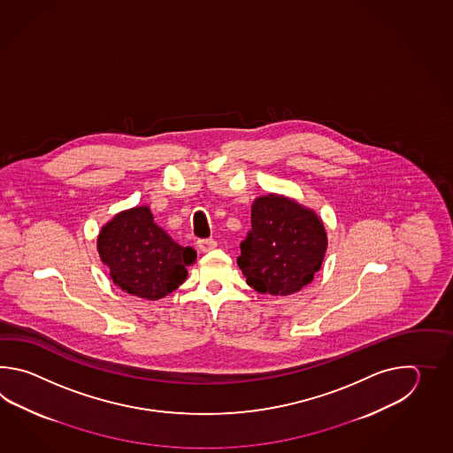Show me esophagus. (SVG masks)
<instances>
[{
    "mask_svg": "<svg viewBox=\"0 0 453 453\" xmlns=\"http://www.w3.org/2000/svg\"><path fill=\"white\" fill-rule=\"evenodd\" d=\"M197 248L203 252H209V250L217 248V241L215 240H199L197 241Z\"/></svg>",
    "mask_w": 453,
    "mask_h": 453,
    "instance_id": "esophagus-1",
    "label": "esophagus"
}]
</instances>
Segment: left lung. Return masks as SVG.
<instances>
[{
  "instance_id": "8db88e82",
  "label": "left lung",
  "mask_w": 453,
  "mask_h": 453,
  "mask_svg": "<svg viewBox=\"0 0 453 453\" xmlns=\"http://www.w3.org/2000/svg\"><path fill=\"white\" fill-rule=\"evenodd\" d=\"M250 226L238 257L250 287L285 296L312 281L327 250L326 228L316 213L269 194L252 203Z\"/></svg>"
}]
</instances>
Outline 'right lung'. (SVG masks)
<instances>
[{"label": "right lung", "mask_w": 453, "mask_h": 453, "mask_svg": "<svg viewBox=\"0 0 453 453\" xmlns=\"http://www.w3.org/2000/svg\"><path fill=\"white\" fill-rule=\"evenodd\" d=\"M96 248L119 288L150 301L178 288L196 260L193 248L180 246L155 225L149 207L118 213L100 231Z\"/></svg>", "instance_id": "add662e5"}]
</instances>
